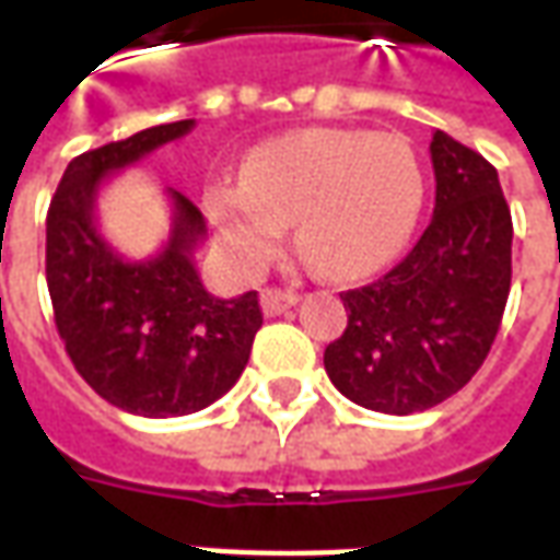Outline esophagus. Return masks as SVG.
<instances>
[{
  "label": "esophagus",
  "mask_w": 560,
  "mask_h": 560,
  "mask_svg": "<svg viewBox=\"0 0 560 560\" xmlns=\"http://www.w3.org/2000/svg\"><path fill=\"white\" fill-rule=\"evenodd\" d=\"M300 303V296L293 291H279V288H267V291L260 293V305H264V315L276 317L284 315L288 308Z\"/></svg>",
  "instance_id": "esophagus-1"
}]
</instances>
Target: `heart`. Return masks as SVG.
<instances>
[{"label": "heart", "mask_w": 560, "mask_h": 560, "mask_svg": "<svg viewBox=\"0 0 560 560\" xmlns=\"http://www.w3.org/2000/svg\"><path fill=\"white\" fill-rule=\"evenodd\" d=\"M425 176L399 135L308 128L267 140L240 185L203 191L209 224L236 267L255 276L296 224L300 255L329 279H360L399 255L420 219Z\"/></svg>", "instance_id": "b5f03b06"}]
</instances>
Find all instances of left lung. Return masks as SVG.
I'll return each mask as SVG.
<instances>
[{
  "label": "left lung",
  "mask_w": 560,
  "mask_h": 560,
  "mask_svg": "<svg viewBox=\"0 0 560 560\" xmlns=\"http://www.w3.org/2000/svg\"><path fill=\"white\" fill-rule=\"evenodd\" d=\"M434 215L405 260L341 293L348 327L324 351L341 396L369 411H429L477 375L504 317L513 219L498 171L432 135Z\"/></svg>",
  "instance_id": "8db88e82"
}]
</instances>
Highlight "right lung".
<instances>
[{
    "mask_svg": "<svg viewBox=\"0 0 560 560\" xmlns=\"http://www.w3.org/2000/svg\"><path fill=\"white\" fill-rule=\"evenodd\" d=\"M191 128L195 119H179L83 152L47 209V291L71 363L102 399L155 420L221 399L264 324L257 291L221 300L203 288L195 252L207 221L179 191L167 188L173 224L159 255L128 260L98 231L104 179Z\"/></svg>",
    "mask_w": 560,
    "mask_h": 560,
    "instance_id": "1",
    "label": "right lung"
}]
</instances>
